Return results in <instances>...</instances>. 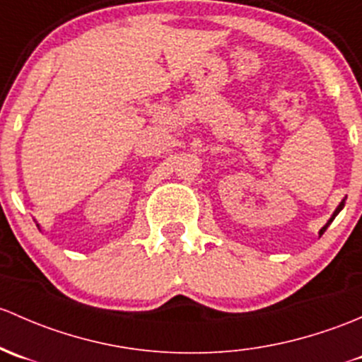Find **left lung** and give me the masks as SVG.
Segmentation results:
<instances>
[{"instance_id":"8db88e82","label":"left lung","mask_w":362,"mask_h":362,"mask_svg":"<svg viewBox=\"0 0 362 362\" xmlns=\"http://www.w3.org/2000/svg\"><path fill=\"white\" fill-rule=\"evenodd\" d=\"M345 199H347V197H345ZM345 199H344V200H341V202H340V204H338V207H337V209H334V212H333V214H331V218H329V219H327V223H326V225H324V226H322V228H320V230H319V235H322V233H324V232H326V228H327V226H329V225H331V223H333V219H334V218H337V216H338V214H340V211H341V209H344V207H345Z\"/></svg>"}]
</instances>
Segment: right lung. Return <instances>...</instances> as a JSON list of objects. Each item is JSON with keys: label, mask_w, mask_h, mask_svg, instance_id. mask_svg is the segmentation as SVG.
Instances as JSON below:
<instances>
[{"label": "right lung", "mask_w": 362, "mask_h": 362, "mask_svg": "<svg viewBox=\"0 0 362 362\" xmlns=\"http://www.w3.org/2000/svg\"><path fill=\"white\" fill-rule=\"evenodd\" d=\"M36 226H38V228H40V225H36Z\"/></svg>", "instance_id": "right-lung-1"}]
</instances>
